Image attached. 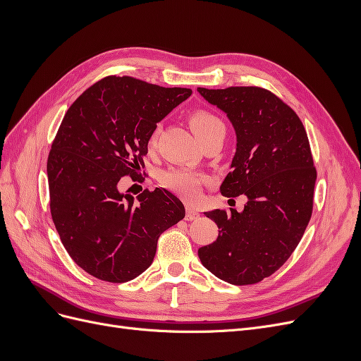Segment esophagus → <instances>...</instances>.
Returning <instances> with one entry per match:
<instances>
[{
	"mask_svg": "<svg viewBox=\"0 0 361 361\" xmlns=\"http://www.w3.org/2000/svg\"><path fill=\"white\" fill-rule=\"evenodd\" d=\"M195 218H199V212L188 206V207H187V216H185V220H187V221H192V220H195Z\"/></svg>",
	"mask_w": 361,
	"mask_h": 361,
	"instance_id": "esophagus-1",
	"label": "esophagus"
}]
</instances>
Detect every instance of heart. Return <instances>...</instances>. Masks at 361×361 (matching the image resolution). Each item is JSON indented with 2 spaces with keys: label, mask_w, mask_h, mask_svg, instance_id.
Masks as SVG:
<instances>
[{
  "label": "heart",
  "mask_w": 361,
  "mask_h": 361,
  "mask_svg": "<svg viewBox=\"0 0 361 361\" xmlns=\"http://www.w3.org/2000/svg\"><path fill=\"white\" fill-rule=\"evenodd\" d=\"M190 125L194 130V134L199 137L200 141H204L209 137L224 133V125L220 118L215 114L206 110H197L190 116ZM161 126L158 125L150 134V145H154ZM207 180V178L202 173H195L188 169H170L161 174V183L169 190L178 192L187 199H195L199 197L202 192L203 183Z\"/></svg>",
  "instance_id": "heart-1"
}]
</instances>
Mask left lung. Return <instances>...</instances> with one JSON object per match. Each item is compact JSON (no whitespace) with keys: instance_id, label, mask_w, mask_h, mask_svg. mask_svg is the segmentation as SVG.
Returning <instances> with one entry per match:
<instances>
[{"instance_id":"left-lung-1","label":"left lung","mask_w":361,"mask_h":361,"mask_svg":"<svg viewBox=\"0 0 361 361\" xmlns=\"http://www.w3.org/2000/svg\"><path fill=\"white\" fill-rule=\"evenodd\" d=\"M197 92L227 114L236 133L232 170L220 191L247 197L241 212H204L218 238L199 248V257L218 279L255 285L290 257L310 221L316 169L307 133L289 105L260 87Z\"/></svg>"}]
</instances>
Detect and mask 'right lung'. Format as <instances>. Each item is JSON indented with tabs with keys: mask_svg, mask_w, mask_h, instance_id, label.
<instances>
[{
	"mask_svg": "<svg viewBox=\"0 0 361 361\" xmlns=\"http://www.w3.org/2000/svg\"><path fill=\"white\" fill-rule=\"evenodd\" d=\"M191 89H166L133 76H105L76 99L48 157L49 206L61 243L90 276L125 283L154 262L158 238L185 216L164 188L134 199L120 191L135 180L152 130Z\"/></svg>",
	"mask_w": 361,
	"mask_h": 361,
	"instance_id": "1",
	"label": "right lung"
}]
</instances>
